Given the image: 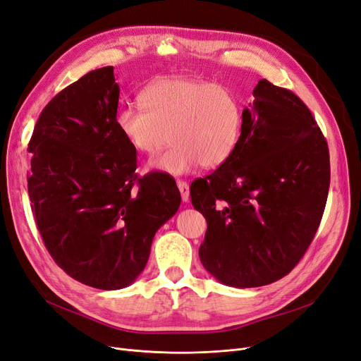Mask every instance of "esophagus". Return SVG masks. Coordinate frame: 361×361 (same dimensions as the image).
<instances>
[{"label":"esophagus","mask_w":361,"mask_h":361,"mask_svg":"<svg viewBox=\"0 0 361 361\" xmlns=\"http://www.w3.org/2000/svg\"><path fill=\"white\" fill-rule=\"evenodd\" d=\"M176 183H178V188L180 191L182 200L185 201V203H186V201H190V185H188V182L182 180V179H178Z\"/></svg>","instance_id":"esophagus-1"}]
</instances>
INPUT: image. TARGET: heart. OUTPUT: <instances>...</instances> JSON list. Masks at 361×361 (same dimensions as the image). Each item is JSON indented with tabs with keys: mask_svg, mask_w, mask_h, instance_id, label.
Returning <instances> with one entry per match:
<instances>
[{
	"mask_svg": "<svg viewBox=\"0 0 361 361\" xmlns=\"http://www.w3.org/2000/svg\"><path fill=\"white\" fill-rule=\"evenodd\" d=\"M143 106L124 105L115 127L135 151L152 155L171 139L173 147L149 169L185 175L198 164L214 169L228 161L240 143L243 105L224 84L188 77H166L140 93Z\"/></svg>",
	"mask_w": 361,
	"mask_h": 361,
	"instance_id": "1",
	"label": "heart"
}]
</instances>
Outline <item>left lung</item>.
Instances as JSON below:
<instances>
[{
    "label": "left lung",
    "mask_w": 361,
    "mask_h": 361,
    "mask_svg": "<svg viewBox=\"0 0 361 361\" xmlns=\"http://www.w3.org/2000/svg\"><path fill=\"white\" fill-rule=\"evenodd\" d=\"M235 152L190 186L207 221L198 255L221 283L259 287L287 276L319 229L330 185L327 142L290 90L259 80Z\"/></svg>",
    "instance_id": "8db88e82"
}]
</instances>
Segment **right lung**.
Segmentation results:
<instances>
[{"label": "right lung", "mask_w": 361, "mask_h": 361, "mask_svg": "<svg viewBox=\"0 0 361 361\" xmlns=\"http://www.w3.org/2000/svg\"><path fill=\"white\" fill-rule=\"evenodd\" d=\"M118 97L112 66L90 71L42 109L27 147V194L46 249L69 277L102 290L137 279L180 206L167 173H135L136 151L114 121Z\"/></svg>", "instance_id": "obj_1"}]
</instances>
